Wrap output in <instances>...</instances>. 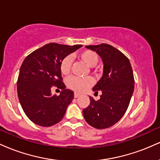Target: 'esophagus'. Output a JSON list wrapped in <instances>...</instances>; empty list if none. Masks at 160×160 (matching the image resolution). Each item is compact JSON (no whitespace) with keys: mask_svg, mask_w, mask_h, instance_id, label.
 Wrapping results in <instances>:
<instances>
[{"mask_svg":"<svg viewBox=\"0 0 160 160\" xmlns=\"http://www.w3.org/2000/svg\"><path fill=\"white\" fill-rule=\"evenodd\" d=\"M74 98H78V97L80 95V94H79L78 92H74Z\"/></svg>","mask_w":160,"mask_h":160,"instance_id":"1","label":"esophagus"}]
</instances>
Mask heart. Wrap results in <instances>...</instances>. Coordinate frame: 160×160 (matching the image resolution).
Segmentation results:
<instances>
[{"instance_id":"obj_1","label":"heart","mask_w":160,"mask_h":160,"mask_svg":"<svg viewBox=\"0 0 160 160\" xmlns=\"http://www.w3.org/2000/svg\"><path fill=\"white\" fill-rule=\"evenodd\" d=\"M78 58L83 62L86 65L93 68L97 65L99 62V56L96 52L90 49L82 50L78 54ZM72 65V57L71 56H65L60 63V71L62 74L68 75L70 74ZM93 81L91 78H80L72 77L67 81V85L69 88L76 92H83L92 85Z\"/></svg>"}]
</instances>
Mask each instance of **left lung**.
<instances>
[{
	"instance_id": "8db88e82",
	"label": "left lung",
	"mask_w": 160,
	"mask_h": 160,
	"mask_svg": "<svg viewBox=\"0 0 160 160\" xmlns=\"http://www.w3.org/2000/svg\"><path fill=\"white\" fill-rule=\"evenodd\" d=\"M98 54L104 64L103 75L92 90L102 92L100 99L89 96L90 104L82 113L88 124L98 129L109 128L123 117L134 91L133 71L122 52L107 43L86 46Z\"/></svg>"
}]
</instances>
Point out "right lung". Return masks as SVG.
Wrapping results in <instances>:
<instances>
[{
	"label": "right lung",
	"instance_id": "obj_1",
	"mask_svg": "<svg viewBox=\"0 0 160 160\" xmlns=\"http://www.w3.org/2000/svg\"><path fill=\"white\" fill-rule=\"evenodd\" d=\"M82 47L50 43L25 58L17 80L18 97L29 120L48 127L58 123L74 99V92L62 82L60 63L65 56ZM53 85L62 89L59 96L51 94Z\"/></svg>",
	"mask_w": 160,
	"mask_h": 160
}]
</instances>
